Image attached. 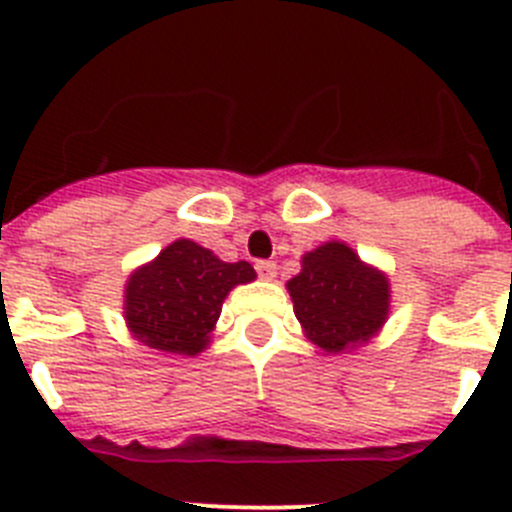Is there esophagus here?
Returning <instances> with one entry per match:
<instances>
[{"label": "esophagus", "mask_w": 512, "mask_h": 512, "mask_svg": "<svg viewBox=\"0 0 512 512\" xmlns=\"http://www.w3.org/2000/svg\"><path fill=\"white\" fill-rule=\"evenodd\" d=\"M256 271H259V277L264 282H271V279L277 277V264L274 261H256Z\"/></svg>", "instance_id": "34e87169"}]
</instances>
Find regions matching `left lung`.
<instances>
[{
  "mask_svg": "<svg viewBox=\"0 0 512 512\" xmlns=\"http://www.w3.org/2000/svg\"><path fill=\"white\" fill-rule=\"evenodd\" d=\"M287 289L305 336L325 354L361 346L390 315V279L341 241L305 253L302 271Z\"/></svg>",
  "mask_w": 512,
  "mask_h": 512,
  "instance_id": "1",
  "label": "left lung"
}]
</instances>
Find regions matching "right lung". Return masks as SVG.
Wrapping results in <instances>:
<instances>
[{"label":"right lung","mask_w":512,"mask_h":512,"mask_svg":"<svg viewBox=\"0 0 512 512\" xmlns=\"http://www.w3.org/2000/svg\"><path fill=\"white\" fill-rule=\"evenodd\" d=\"M256 279L248 261L225 264L179 238L125 284V323L135 341L164 354L197 356L210 346L228 292Z\"/></svg>","instance_id":"add662e5"}]
</instances>
